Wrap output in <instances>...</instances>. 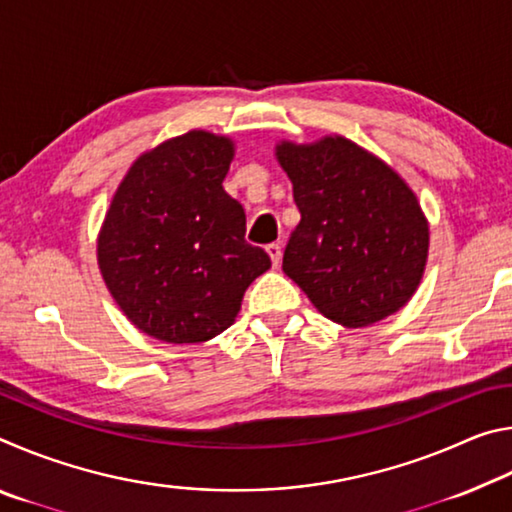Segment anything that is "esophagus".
Returning <instances> with one entry per match:
<instances>
[{
    "mask_svg": "<svg viewBox=\"0 0 512 512\" xmlns=\"http://www.w3.org/2000/svg\"><path fill=\"white\" fill-rule=\"evenodd\" d=\"M266 253H268V257H271V262H273L275 268L280 266V262H282V246L280 244H268Z\"/></svg>",
    "mask_w": 512,
    "mask_h": 512,
    "instance_id": "obj_1",
    "label": "esophagus"
}]
</instances>
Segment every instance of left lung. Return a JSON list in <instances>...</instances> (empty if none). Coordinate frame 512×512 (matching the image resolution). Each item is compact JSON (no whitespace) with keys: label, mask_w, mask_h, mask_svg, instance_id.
Listing matches in <instances>:
<instances>
[{"label":"left lung","mask_w":512,"mask_h":512,"mask_svg":"<svg viewBox=\"0 0 512 512\" xmlns=\"http://www.w3.org/2000/svg\"><path fill=\"white\" fill-rule=\"evenodd\" d=\"M275 155L300 210L282 271L343 327H366L402 309L429 253V225L411 187L341 135L280 142Z\"/></svg>","instance_id":"8db88e82"}]
</instances>
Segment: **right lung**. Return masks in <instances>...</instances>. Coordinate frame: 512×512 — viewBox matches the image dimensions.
<instances>
[{
    "label": "right lung",
    "instance_id": "obj_1",
    "mask_svg": "<svg viewBox=\"0 0 512 512\" xmlns=\"http://www.w3.org/2000/svg\"><path fill=\"white\" fill-rule=\"evenodd\" d=\"M232 158L228 137L189 131L142 153L112 196L97 241L103 282L153 339H214L271 268L244 239V207L223 189Z\"/></svg>",
    "mask_w": 512,
    "mask_h": 512
}]
</instances>
